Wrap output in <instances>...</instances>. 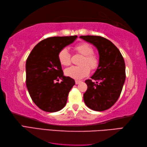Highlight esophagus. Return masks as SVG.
<instances>
[{"label": "esophagus", "instance_id": "1", "mask_svg": "<svg viewBox=\"0 0 147 147\" xmlns=\"http://www.w3.org/2000/svg\"><path fill=\"white\" fill-rule=\"evenodd\" d=\"M81 82V81H78V80H76V85H78V84H79Z\"/></svg>", "mask_w": 147, "mask_h": 147}]
</instances>
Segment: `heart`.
<instances>
[{"label": "heart", "instance_id": "heart-1", "mask_svg": "<svg viewBox=\"0 0 147 147\" xmlns=\"http://www.w3.org/2000/svg\"><path fill=\"white\" fill-rule=\"evenodd\" d=\"M76 51L83 55L79 66H72L65 69V74L69 78L75 79H81L87 76L90 68L94 69L97 68L99 59L97 55L92 53L93 49L86 43H80L74 47ZM59 61L63 66H68L71 63V55L67 48H63L58 55Z\"/></svg>", "mask_w": 147, "mask_h": 147}]
</instances>
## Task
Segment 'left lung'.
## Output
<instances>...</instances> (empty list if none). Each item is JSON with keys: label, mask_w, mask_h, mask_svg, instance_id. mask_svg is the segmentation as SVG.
<instances>
[{"label": "left lung", "mask_w": 147, "mask_h": 147, "mask_svg": "<svg viewBox=\"0 0 147 147\" xmlns=\"http://www.w3.org/2000/svg\"><path fill=\"white\" fill-rule=\"evenodd\" d=\"M80 38L92 44L99 54V63L91 79L83 99L88 107L96 111L109 109L119 99L126 79V67L118 48L106 38L98 36H81Z\"/></svg>", "instance_id": "obj_1"}]
</instances>
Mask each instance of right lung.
Returning a JSON list of instances; mask_svg holds the SVG:
<instances>
[{
    "label": "right lung",
    "mask_w": 147,
    "mask_h": 147,
    "mask_svg": "<svg viewBox=\"0 0 147 147\" xmlns=\"http://www.w3.org/2000/svg\"><path fill=\"white\" fill-rule=\"evenodd\" d=\"M78 36H55L42 40L33 48L26 62V85L34 103L43 111L53 113L66 104L75 81L64 76L58 58L59 51ZM61 79V83L56 82Z\"/></svg>",
    "instance_id": "right-lung-1"
}]
</instances>
